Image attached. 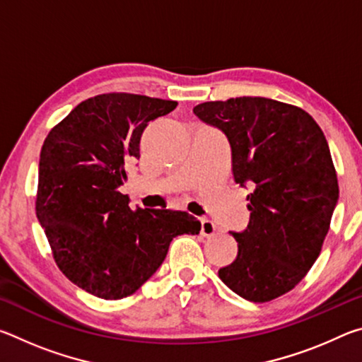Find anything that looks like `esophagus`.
Returning a JSON list of instances; mask_svg holds the SVG:
<instances>
[{"instance_id": "1", "label": "esophagus", "mask_w": 362, "mask_h": 362, "mask_svg": "<svg viewBox=\"0 0 362 362\" xmlns=\"http://www.w3.org/2000/svg\"><path fill=\"white\" fill-rule=\"evenodd\" d=\"M214 233H216V225L209 218H201V235L214 236Z\"/></svg>"}]
</instances>
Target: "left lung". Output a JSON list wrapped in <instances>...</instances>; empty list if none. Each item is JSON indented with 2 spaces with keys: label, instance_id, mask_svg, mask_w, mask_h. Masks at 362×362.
Masks as SVG:
<instances>
[{
  "label": "left lung",
  "instance_id": "1",
  "mask_svg": "<svg viewBox=\"0 0 362 362\" xmlns=\"http://www.w3.org/2000/svg\"><path fill=\"white\" fill-rule=\"evenodd\" d=\"M193 112L225 132L235 182L250 188L249 225L231 233L238 255L218 278L249 302L284 296L320 257L339 199L327 140L305 110L265 97L204 102Z\"/></svg>",
  "mask_w": 362,
  "mask_h": 362
}]
</instances>
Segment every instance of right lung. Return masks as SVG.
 Here are the masks:
<instances>
[{
	"instance_id": "right-lung-1",
	"label": "right lung",
	"mask_w": 362,
	"mask_h": 362,
	"mask_svg": "<svg viewBox=\"0 0 362 362\" xmlns=\"http://www.w3.org/2000/svg\"><path fill=\"white\" fill-rule=\"evenodd\" d=\"M174 100L108 93L84 100L49 131L40 155L36 217L66 278L105 300L132 296L166 259L175 236L198 235L188 212L132 211L126 166L148 122Z\"/></svg>"
}]
</instances>
